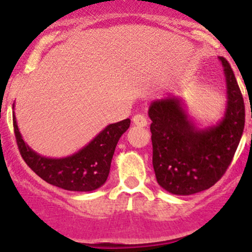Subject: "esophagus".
Returning a JSON list of instances; mask_svg holds the SVG:
<instances>
[{"instance_id":"obj_1","label":"esophagus","mask_w":252,"mask_h":252,"mask_svg":"<svg viewBox=\"0 0 252 252\" xmlns=\"http://www.w3.org/2000/svg\"><path fill=\"white\" fill-rule=\"evenodd\" d=\"M132 121H133L134 125H137L138 127H145L148 125V120L143 114H137V115H134L132 118Z\"/></svg>"}]
</instances>
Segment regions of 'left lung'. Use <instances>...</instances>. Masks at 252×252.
I'll return each instance as SVG.
<instances>
[{"label": "left lung", "mask_w": 252, "mask_h": 252, "mask_svg": "<svg viewBox=\"0 0 252 252\" xmlns=\"http://www.w3.org/2000/svg\"><path fill=\"white\" fill-rule=\"evenodd\" d=\"M227 82V104L216 125L201 128L183 99L168 95L150 103L153 167L158 183L176 195L209 189L232 162L245 125V105L229 63L219 57Z\"/></svg>", "instance_id": "obj_1"}]
</instances>
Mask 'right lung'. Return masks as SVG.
Returning <instances> with one entry per match:
<instances>
[{"instance_id": "add662e5", "label": "right lung", "mask_w": 252, "mask_h": 252, "mask_svg": "<svg viewBox=\"0 0 252 252\" xmlns=\"http://www.w3.org/2000/svg\"><path fill=\"white\" fill-rule=\"evenodd\" d=\"M129 124V119L110 124L82 149L69 157L46 158L25 143L13 114L15 139L24 161L43 181L71 191H92L105 183L116 144Z\"/></svg>"}]
</instances>
